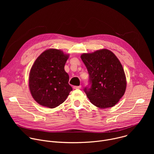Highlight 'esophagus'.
I'll list each match as a JSON object with an SVG mask.
<instances>
[{
	"label": "esophagus",
	"instance_id": "1",
	"mask_svg": "<svg viewBox=\"0 0 154 154\" xmlns=\"http://www.w3.org/2000/svg\"><path fill=\"white\" fill-rule=\"evenodd\" d=\"M73 88L74 90H75V89H80L81 88V85H80V86H74L73 87Z\"/></svg>",
	"mask_w": 154,
	"mask_h": 154
}]
</instances>
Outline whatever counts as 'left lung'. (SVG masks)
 I'll return each mask as SVG.
<instances>
[{"label": "left lung", "instance_id": "left-lung-1", "mask_svg": "<svg viewBox=\"0 0 154 154\" xmlns=\"http://www.w3.org/2000/svg\"><path fill=\"white\" fill-rule=\"evenodd\" d=\"M81 58L90 75L91 86L84 88L88 98L100 108L115 106L124 96L127 86L125 72L118 58L106 49L83 54Z\"/></svg>", "mask_w": 154, "mask_h": 154}]
</instances>
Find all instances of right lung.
Returning a JSON list of instances; mask_svg holds the SVG:
<instances>
[{"label": "right lung", "mask_w": 154, "mask_h": 154, "mask_svg": "<svg viewBox=\"0 0 154 154\" xmlns=\"http://www.w3.org/2000/svg\"><path fill=\"white\" fill-rule=\"evenodd\" d=\"M69 54L56 49L44 51L30 69L29 86L34 100L39 105L54 108L66 99L72 90L64 65Z\"/></svg>", "instance_id": "right-lung-1"}]
</instances>
